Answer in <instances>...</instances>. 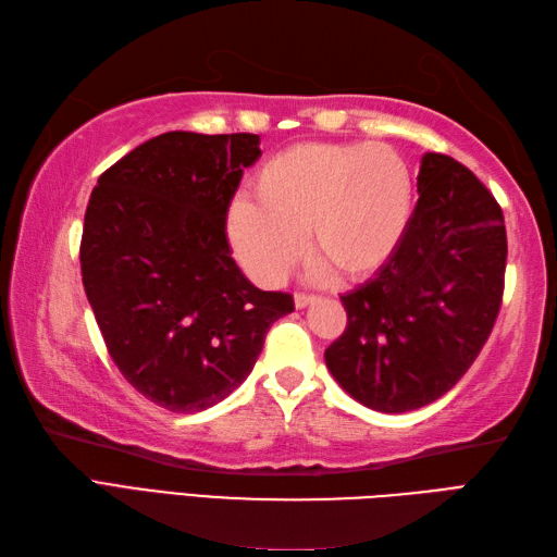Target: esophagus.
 <instances>
[{
	"label": "esophagus",
	"instance_id": "obj_1",
	"mask_svg": "<svg viewBox=\"0 0 557 557\" xmlns=\"http://www.w3.org/2000/svg\"><path fill=\"white\" fill-rule=\"evenodd\" d=\"M317 300V295H310V293H295V307H298V310H302V307H307V305H312Z\"/></svg>",
	"mask_w": 557,
	"mask_h": 557
}]
</instances>
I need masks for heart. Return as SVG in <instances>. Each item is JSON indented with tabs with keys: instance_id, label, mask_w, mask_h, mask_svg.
I'll use <instances>...</instances> for the list:
<instances>
[{
	"instance_id": "obj_1",
	"label": "heart",
	"mask_w": 557,
	"mask_h": 557,
	"mask_svg": "<svg viewBox=\"0 0 557 557\" xmlns=\"http://www.w3.org/2000/svg\"><path fill=\"white\" fill-rule=\"evenodd\" d=\"M252 200L233 202L228 238L259 281L281 283L298 267L307 228L319 271L362 278L398 247L412 212L405 159L381 143H302L259 166Z\"/></svg>"
}]
</instances>
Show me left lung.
I'll list each match as a JSON object with an SVG mask.
<instances>
[{
    "mask_svg": "<svg viewBox=\"0 0 557 557\" xmlns=\"http://www.w3.org/2000/svg\"><path fill=\"white\" fill-rule=\"evenodd\" d=\"M419 200L374 278L343 295L348 326L324 360L357 403L410 412L446 395L488 341L503 302V209L453 157L426 152Z\"/></svg>",
    "mask_w": 557,
    "mask_h": 557,
    "instance_id": "8db88e82",
    "label": "left lung"
}]
</instances>
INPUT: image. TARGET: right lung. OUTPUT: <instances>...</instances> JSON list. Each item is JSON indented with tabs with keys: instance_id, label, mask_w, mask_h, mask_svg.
Listing matches in <instances>:
<instances>
[{
	"instance_id": "obj_1",
	"label": "right lung",
	"mask_w": 557,
	"mask_h": 557,
	"mask_svg": "<svg viewBox=\"0 0 557 557\" xmlns=\"http://www.w3.org/2000/svg\"><path fill=\"white\" fill-rule=\"evenodd\" d=\"M259 135L171 131L97 181L81 271L111 360L171 412H200L252 372L293 295L259 290L231 257L226 216Z\"/></svg>"
}]
</instances>
